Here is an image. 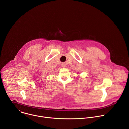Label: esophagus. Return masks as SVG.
I'll return each instance as SVG.
<instances>
[{
  "mask_svg": "<svg viewBox=\"0 0 129 129\" xmlns=\"http://www.w3.org/2000/svg\"><path fill=\"white\" fill-rule=\"evenodd\" d=\"M62 67H65V65H63V66H62Z\"/></svg>",
  "mask_w": 129,
  "mask_h": 129,
  "instance_id": "esophagus-1",
  "label": "esophagus"
}]
</instances>
